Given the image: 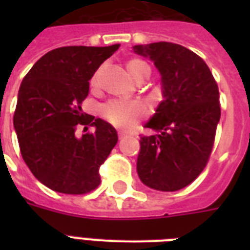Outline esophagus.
Masks as SVG:
<instances>
[{
    "label": "esophagus",
    "mask_w": 250,
    "mask_h": 250,
    "mask_svg": "<svg viewBox=\"0 0 250 250\" xmlns=\"http://www.w3.org/2000/svg\"><path fill=\"white\" fill-rule=\"evenodd\" d=\"M127 136H131V135H127L125 132H119V139H123V137H127Z\"/></svg>",
    "instance_id": "34e87169"
}]
</instances>
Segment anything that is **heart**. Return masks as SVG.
Returning <instances> with one entry per match:
<instances>
[{
	"mask_svg": "<svg viewBox=\"0 0 250 250\" xmlns=\"http://www.w3.org/2000/svg\"><path fill=\"white\" fill-rule=\"evenodd\" d=\"M125 68L128 75L133 82H140V80H146L150 76L152 68L148 62L140 58H132L127 61ZM97 80V74L92 79V85L96 84ZM101 115L105 121H107L110 125H113L117 128H131L136 122L146 115V109L140 102L136 101H119V100H111L106 102L101 107Z\"/></svg>",
	"mask_w": 250,
	"mask_h": 250,
	"instance_id": "obj_1",
	"label": "heart"
}]
</instances>
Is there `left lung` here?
<instances>
[{
    "label": "left lung",
    "mask_w": 250,
    "mask_h": 250,
    "mask_svg": "<svg viewBox=\"0 0 250 250\" xmlns=\"http://www.w3.org/2000/svg\"><path fill=\"white\" fill-rule=\"evenodd\" d=\"M161 74L164 101L140 137L137 174L149 188L174 192L189 186L209 162L221 119L219 90L201 57L172 42L135 45Z\"/></svg>",
    "instance_id": "obj_1"
}]
</instances>
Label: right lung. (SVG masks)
<instances>
[{
	"mask_svg": "<svg viewBox=\"0 0 250 250\" xmlns=\"http://www.w3.org/2000/svg\"><path fill=\"white\" fill-rule=\"evenodd\" d=\"M110 46H62L42 56L24 76L14 128L25 165L50 189L85 194L100 183V166L118 141L113 125L83 113L89 80L117 52ZM78 125L94 133L75 135Z\"/></svg>",
	"mask_w": 250,
	"mask_h": 250,
	"instance_id": "1",
	"label": "right lung"
}]
</instances>
